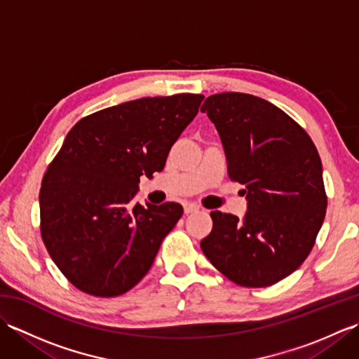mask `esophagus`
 I'll return each mask as SVG.
<instances>
[{
  "label": "esophagus",
  "mask_w": 359,
  "mask_h": 359,
  "mask_svg": "<svg viewBox=\"0 0 359 359\" xmlns=\"http://www.w3.org/2000/svg\"><path fill=\"white\" fill-rule=\"evenodd\" d=\"M184 210H185V215H191V212L199 211V207H197V205H194V203H185Z\"/></svg>",
  "instance_id": "1"
}]
</instances>
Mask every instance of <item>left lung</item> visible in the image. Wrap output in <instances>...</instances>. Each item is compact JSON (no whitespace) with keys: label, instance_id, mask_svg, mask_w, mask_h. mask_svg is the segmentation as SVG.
Segmentation results:
<instances>
[{"label":"left lung","instance_id":"left-lung-1","mask_svg":"<svg viewBox=\"0 0 359 359\" xmlns=\"http://www.w3.org/2000/svg\"><path fill=\"white\" fill-rule=\"evenodd\" d=\"M226 156L228 175L243 185V219L211 211L203 255L242 287H269L292 274L315 245L325 217L323 163L309 134L278 106L250 94L203 102Z\"/></svg>","mask_w":359,"mask_h":359}]
</instances>
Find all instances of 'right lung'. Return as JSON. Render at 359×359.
<instances>
[{
	"instance_id": "right-lung-1",
	"label": "right lung",
	"mask_w": 359,
	"mask_h": 359,
	"mask_svg": "<svg viewBox=\"0 0 359 359\" xmlns=\"http://www.w3.org/2000/svg\"><path fill=\"white\" fill-rule=\"evenodd\" d=\"M202 100L144 97L90 114L67 133L41 182L40 228L52 261L81 292L123 294L149 271L184 208L133 199L140 175L163 170Z\"/></svg>"
}]
</instances>
